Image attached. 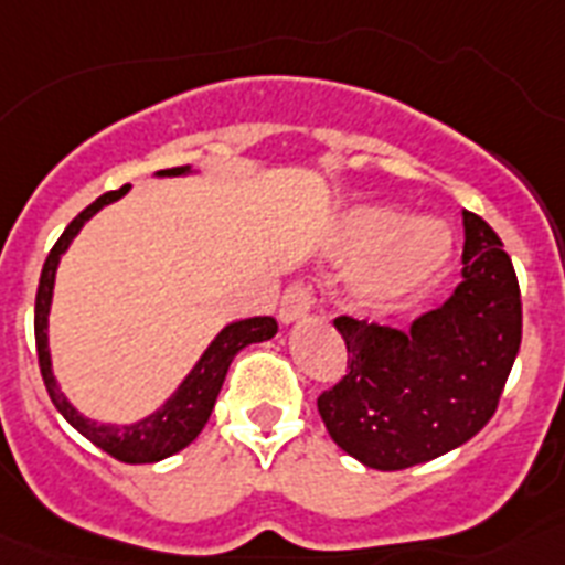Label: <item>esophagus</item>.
Returning a JSON list of instances; mask_svg holds the SVG:
<instances>
[{
    "mask_svg": "<svg viewBox=\"0 0 565 565\" xmlns=\"http://www.w3.org/2000/svg\"><path fill=\"white\" fill-rule=\"evenodd\" d=\"M311 291L302 286H291L282 294V306H279V322L282 326H294L299 319H306L311 311Z\"/></svg>",
    "mask_w": 565,
    "mask_h": 565,
    "instance_id": "esophagus-1",
    "label": "esophagus"
}]
</instances>
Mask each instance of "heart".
Returning a JSON list of instances; mask_svg holds the SVG:
<instances>
[{"label": "heart", "instance_id": "1", "mask_svg": "<svg viewBox=\"0 0 565 565\" xmlns=\"http://www.w3.org/2000/svg\"><path fill=\"white\" fill-rule=\"evenodd\" d=\"M456 239L441 221L413 214L393 203H359L333 223L328 257L359 266L351 302L364 313L387 317L411 308L450 271Z\"/></svg>", "mask_w": 565, "mask_h": 565}]
</instances>
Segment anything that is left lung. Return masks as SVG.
Instances as JSON below:
<instances>
[{"label": "left lung", "instance_id": "1", "mask_svg": "<svg viewBox=\"0 0 565 565\" xmlns=\"http://www.w3.org/2000/svg\"><path fill=\"white\" fill-rule=\"evenodd\" d=\"M463 214L456 291L411 328L337 317L342 382L319 396L333 441L371 469H407L456 450L492 418L521 348V288L487 221Z\"/></svg>", "mask_w": 565, "mask_h": 565}]
</instances>
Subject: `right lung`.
<instances>
[{
	"label": "right lung",
	"instance_id": "obj_1",
	"mask_svg": "<svg viewBox=\"0 0 565 565\" xmlns=\"http://www.w3.org/2000/svg\"><path fill=\"white\" fill-rule=\"evenodd\" d=\"M183 174H194L192 167H172L154 172V178H183ZM129 192V186H121L118 192L102 194L96 203H89L76 221L64 228V234L58 237V243L53 246V252L47 254L42 268V279H39L36 291V351H39V367H42L44 387H47L50 402L56 404V411L67 418L78 433H82L87 441H93L98 450L109 452L113 458L124 463H154L163 461V458L181 452L183 447L201 436V430L206 427L209 416L214 411V402L221 396L223 379L228 373V364L237 356L246 344L266 342L277 333V322L271 317H248L237 319V322H228L217 337L209 342L206 351L201 353V359L194 362L192 371L183 376V382L174 387L172 396L158 407L149 416L138 418V422L129 424H107L96 422V418L78 413V407L70 402L62 393L56 382V373H53V359H50V342H47V319H50V306H53V288H56V271L58 263H62L64 252L73 246V239L78 237V232L84 228V223L89 217H96L104 206L121 201L124 194Z\"/></svg>",
	"mask_w": 565,
	"mask_h": 565
}]
</instances>
